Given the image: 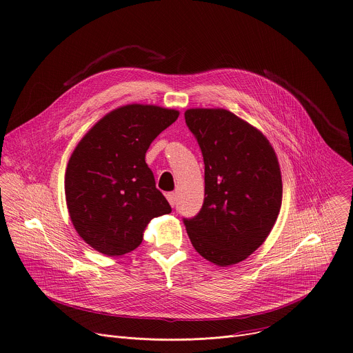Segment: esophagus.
<instances>
[{
  "instance_id": "1",
  "label": "esophagus",
  "mask_w": 353,
  "mask_h": 353,
  "mask_svg": "<svg viewBox=\"0 0 353 353\" xmlns=\"http://www.w3.org/2000/svg\"><path fill=\"white\" fill-rule=\"evenodd\" d=\"M166 198H168V201H169V203H170L172 206L176 205V194H174V192H168V194H166Z\"/></svg>"
}]
</instances>
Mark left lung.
I'll list each match as a JSON object with an SVG mask.
<instances>
[{
	"label": "left lung",
	"mask_w": 353,
	"mask_h": 353,
	"mask_svg": "<svg viewBox=\"0 0 353 353\" xmlns=\"http://www.w3.org/2000/svg\"><path fill=\"white\" fill-rule=\"evenodd\" d=\"M185 123L205 163V198L183 219L195 251L217 266L236 265L270 234L283 199L279 161L269 140L225 109H187Z\"/></svg>",
	"instance_id": "1"
}]
</instances>
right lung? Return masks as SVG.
I'll list each match as a JSON object with an SVG mask.
<instances>
[{
  "instance_id": "obj_1",
  "label": "right lung",
  "mask_w": 353,
  "mask_h": 353,
  "mask_svg": "<svg viewBox=\"0 0 353 353\" xmlns=\"http://www.w3.org/2000/svg\"><path fill=\"white\" fill-rule=\"evenodd\" d=\"M179 117L155 105L121 106L97 122L74 148L65 174L70 220L95 251L136 250L151 219L172 208L145 163L151 143Z\"/></svg>"
}]
</instances>
